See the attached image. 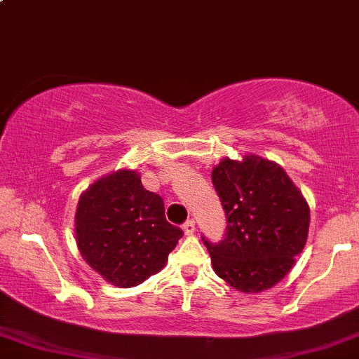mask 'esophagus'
I'll return each instance as SVG.
<instances>
[{
    "label": "esophagus",
    "mask_w": 359,
    "mask_h": 359,
    "mask_svg": "<svg viewBox=\"0 0 359 359\" xmlns=\"http://www.w3.org/2000/svg\"><path fill=\"white\" fill-rule=\"evenodd\" d=\"M183 231L187 234H194L195 233V221H194V219H188V221L184 222Z\"/></svg>",
    "instance_id": "34e87169"
}]
</instances>
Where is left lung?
Listing matches in <instances>:
<instances>
[{
  "instance_id": "obj_1",
  "label": "left lung",
  "mask_w": 359,
  "mask_h": 359,
  "mask_svg": "<svg viewBox=\"0 0 359 359\" xmlns=\"http://www.w3.org/2000/svg\"><path fill=\"white\" fill-rule=\"evenodd\" d=\"M212 183L227 217L224 240L202 238L214 272L241 292L272 287L306 245V200L279 164L248 154L243 161L222 159Z\"/></svg>"
}]
</instances>
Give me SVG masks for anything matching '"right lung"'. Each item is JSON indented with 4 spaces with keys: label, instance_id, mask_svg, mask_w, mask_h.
<instances>
[{
    "label": "right lung",
    "instance_id": "obj_1",
    "mask_svg": "<svg viewBox=\"0 0 359 359\" xmlns=\"http://www.w3.org/2000/svg\"><path fill=\"white\" fill-rule=\"evenodd\" d=\"M76 246L83 260L118 287H133L168 262L183 231L169 224L164 200L145 190L140 175L119 169L80 195Z\"/></svg>",
    "mask_w": 359,
    "mask_h": 359
}]
</instances>
